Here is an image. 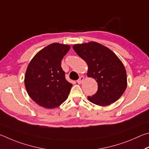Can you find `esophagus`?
I'll return each mask as SVG.
<instances>
[{
    "label": "esophagus",
    "instance_id": "esophagus-1",
    "mask_svg": "<svg viewBox=\"0 0 149 149\" xmlns=\"http://www.w3.org/2000/svg\"><path fill=\"white\" fill-rule=\"evenodd\" d=\"M84 77H83V76L80 77L79 78V79L77 80V82H78V84H82V82L84 81Z\"/></svg>",
    "mask_w": 149,
    "mask_h": 149
}]
</instances>
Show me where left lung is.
<instances>
[{"label":"left lung","mask_w":149,"mask_h":149,"mask_svg":"<svg viewBox=\"0 0 149 149\" xmlns=\"http://www.w3.org/2000/svg\"><path fill=\"white\" fill-rule=\"evenodd\" d=\"M74 52L86 62L87 76L97 82V91L90 102L99 106L110 105L123 94L127 87L124 65L118 56L107 47L96 42L73 45Z\"/></svg>","instance_id":"1"}]
</instances>
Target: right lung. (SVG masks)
Wrapping results in <instances>:
<instances>
[{
  "label": "right lung",
  "instance_id": "obj_1",
  "mask_svg": "<svg viewBox=\"0 0 149 149\" xmlns=\"http://www.w3.org/2000/svg\"><path fill=\"white\" fill-rule=\"evenodd\" d=\"M70 49L67 44L53 43L36 54L29 63L25 86L38 105L54 109L67 100L72 84L65 79L61 61Z\"/></svg>",
  "mask_w": 149,
  "mask_h": 149
}]
</instances>
